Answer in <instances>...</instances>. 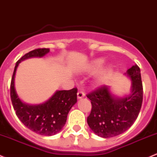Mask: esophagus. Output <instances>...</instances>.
<instances>
[{"mask_svg":"<svg viewBox=\"0 0 157 157\" xmlns=\"http://www.w3.org/2000/svg\"><path fill=\"white\" fill-rule=\"evenodd\" d=\"M84 97H85V94H84V92L81 91L77 92V98H78V99H81V98H83Z\"/></svg>","mask_w":157,"mask_h":157,"instance_id":"1","label":"esophagus"}]
</instances>
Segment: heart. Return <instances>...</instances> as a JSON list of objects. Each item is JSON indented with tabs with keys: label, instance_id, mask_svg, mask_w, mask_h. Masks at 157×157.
Returning a JSON list of instances; mask_svg holds the SVG:
<instances>
[{
	"label": "heart",
	"instance_id": "heart-1",
	"mask_svg": "<svg viewBox=\"0 0 157 157\" xmlns=\"http://www.w3.org/2000/svg\"><path fill=\"white\" fill-rule=\"evenodd\" d=\"M105 62V60L103 58H97L93 59L86 66L85 71L88 74L95 73L103 66ZM113 71V68L112 65H107L102 67L94 77L92 85L95 87H100L103 86L112 75Z\"/></svg>",
	"mask_w": 157,
	"mask_h": 157
}]
</instances>
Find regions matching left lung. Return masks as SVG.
<instances>
[{"instance_id": "1", "label": "left lung", "mask_w": 157, "mask_h": 157, "mask_svg": "<svg viewBox=\"0 0 157 157\" xmlns=\"http://www.w3.org/2000/svg\"><path fill=\"white\" fill-rule=\"evenodd\" d=\"M125 75L132 82L130 92L124 96H116L108 86H101L87 95L92 104L87 123L92 131L101 138H112L125 132L139 114L143 101L139 67L133 65Z\"/></svg>"}]
</instances>
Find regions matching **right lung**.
Returning a JSON list of instances; mask_svg holds the SVG:
<instances>
[{
    "instance_id": "add662e5",
    "label": "right lung",
    "mask_w": 157,
    "mask_h": 157,
    "mask_svg": "<svg viewBox=\"0 0 157 157\" xmlns=\"http://www.w3.org/2000/svg\"><path fill=\"white\" fill-rule=\"evenodd\" d=\"M49 49H37L28 52L16 62L10 85V97L16 116L27 128L37 134L51 136L63 128L71 108L77 103V88L57 90L52 97L39 105L23 102L15 87V77L19 63L30 58L44 57Z\"/></svg>"
}]
</instances>
